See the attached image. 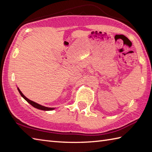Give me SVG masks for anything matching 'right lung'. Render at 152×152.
Returning a JSON list of instances; mask_svg holds the SVG:
<instances>
[{
	"label": "right lung",
	"instance_id": "add662e5",
	"mask_svg": "<svg viewBox=\"0 0 152 152\" xmlns=\"http://www.w3.org/2000/svg\"><path fill=\"white\" fill-rule=\"evenodd\" d=\"M18 91L19 93V94L21 95V96H22L23 98L25 101H26L28 103H29V104L31 105H32L33 106V107L36 108L37 109H39V110H44V111H50V110H54L56 108H50V107H46V106H42V105H40L39 104H38V103L35 102L34 101H31V100H29L28 99H27L26 96H25L23 94L22 92L20 91V89H19V88H18Z\"/></svg>",
	"mask_w": 152,
	"mask_h": 152
}]
</instances>
